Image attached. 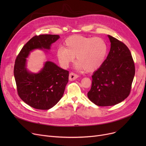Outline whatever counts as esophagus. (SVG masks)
<instances>
[{
	"label": "esophagus",
	"instance_id": "obj_1",
	"mask_svg": "<svg viewBox=\"0 0 146 146\" xmlns=\"http://www.w3.org/2000/svg\"><path fill=\"white\" fill-rule=\"evenodd\" d=\"M78 77H79V76L78 74H76L73 72H71L70 74H69V80H70V81L76 80Z\"/></svg>",
	"mask_w": 146,
	"mask_h": 146
}]
</instances>
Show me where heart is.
<instances>
[{
	"mask_svg": "<svg viewBox=\"0 0 146 146\" xmlns=\"http://www.w3.org/2000/svg\"><path fill=\"white\" fill-rule=\"evenodd\" d=\"M65 46L66 48L61 47L57 51L60 65L68 67L76 56V67L87 72H93L100 68L108 52L106 43L99 37L72 35L66 40Z\"/></svg>",
	"mask_w": 146,
	"mask_h": 146,
	"instance_id": "obj_1",
	"label": "heart"
}]
</instances>
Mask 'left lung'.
I'll return each mask as SVG.
<instances>
[{
	"mask_svg": "<svg viewBox=\"0 0 146 146\" xmlns=\"http://www.w3.org/2000/svg\"><path fill=\"white\" fill-rule=\"evenodd\" d=\"M111 48L101 67L93 75L88 97L98 106L118 104L129 95L135 75L134 61L127 45L108 35Z\"/></svg>",
	"mask_w": 146,
	"mask_h": 146,
	"instance_id": "1",
	"label": "left lung"
}]
</instances>
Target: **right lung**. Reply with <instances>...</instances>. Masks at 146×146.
Listing matches in <instances>:
<instances>
[{
	"instance_id": "add662e5",
	"label": "right lung",
	"mask_w": 146,
	"mask_h": 146,
	"mask_svg": "<svg viewBox=\"0 0 146 146\" xmlns=\"http://www.w3.org/2000/svg\"><path fill=\"white\" fill-rule=\"evenodd\" d=\"M59 38L58 35L34 36L22 47L15 60L13 73L18 94L35 109L49 110L57 104L68 81V71L48 61L38 73L29 72L26 67L27 58L34 50H50Z\"/></svg>"
}]
</instances>
